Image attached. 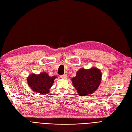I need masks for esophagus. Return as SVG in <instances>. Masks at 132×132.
Segmentation results:
<instances>
[{"instance_id": "esophagus-1", "label": "esophagus", "mask_w": 132, "mask_h": 132, "mask_svg": "<svg viewBox=\"0 0 132 132\" xmlns=\"http://www.w3.org/2000/svg\"><path fill=\"white\" fill-rule=\"evenodd\" d=\"M60 77H61V78H62V79H66L67 78V75L64 74L63 75L61 76Z\"/></svg>"}]
</instances>
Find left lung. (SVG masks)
I'll list each match as a JSON object with an SVG mask.
<instances>
[{
	"label": "left lung",
	"instance_id": "8db88e82",
	"mask_svg": "<svg viewBox=\"0 0 132 132\" xmlns=\"http://www.w3.org/2000/svg\"><path fill=\"white\" fill-rule=\"evenodd\" d=\"M101 77L100 70L93 67L89 69H80L71 80L78 94L84 96L92 94L96 90L101 83Z\"/></svg>",
	"mask_w": 132,
	"mask_h": 132
}]
</instances>
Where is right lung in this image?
Returning a JSON list of instances; mask_svg holds the SVG:
<instances>
[{
  "instance_id": "right-lung-1",
  "label": "right lung",
  "mask_w": 132,
  "mask_h": 132,
  "mask_svg": "<svg viewBox=\"0 0 132 132\" xmlns=\"http://www.w3.org/2000/svg\"><path fill=\"white\" fill-rule=\"evenodd\" d=\"M56 76L50 77L46 72H43L38 75L31 73L27 79L29 87L34 92L38 94H48L52 87Z\"/></svg>"
}]
</instances>
